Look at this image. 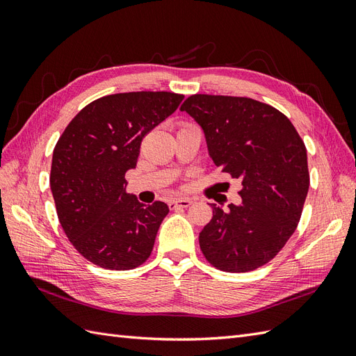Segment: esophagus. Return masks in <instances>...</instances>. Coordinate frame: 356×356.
I'll list each match as a JSON object with an SVG mask.
<instances>
[{
    "label": "esophagus",
    "mask_w": 356,
    "mask_h": 356,
    "mask_svg": "<svg viewBox=\"0 0 356 356\" xmlns=\"http://www.w3.org/2000/svg\"><path fill=\"white\" fill-rule=\"evenodd\" d=\"M191 204L190 199H177L169 202V208L170 209H178V208H188Z\"/></svg>",
    "instance_id": "obj_1"
}]
</instances>
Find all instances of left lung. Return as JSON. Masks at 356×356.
<instances>
[{"mask_svg":"<svg viewBox=\"0 0 356 356\" xmlns=\"http://www.w3.org/2000/svg\"><path fill=\"white\" fill-rule=\"evenodd\" d=\"M179 110L202 127L213 165L242 186V203H212L200 250L222 272L254 270L297 229L309 191L305 143L281 111L250 98L191 95Z\"/></svg>","mask_w":356,"mask_h":356,"instance_id":"left-lung-1","label":"left lung"}]
</instances>
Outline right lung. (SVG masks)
Segmentation results:
<instances>
[{"instance_id":"right-lung-1","label":"right lung","mask_w":356,"mask_h":356,"mask_svg":"<svg viewBox=\"0 0 356 356\" xmlns=\"http://www.w3.org/2000/svg\"><path fill=\"white\" fill-rule=\"evenodd\" d=\"M184 95L129 92L86 105L53 149L50 188L63 232L84 258L108 270H131L153 251L168 215L165 202L127 195L143 138L174 113Z\"/></svg>"}]
</instances>
